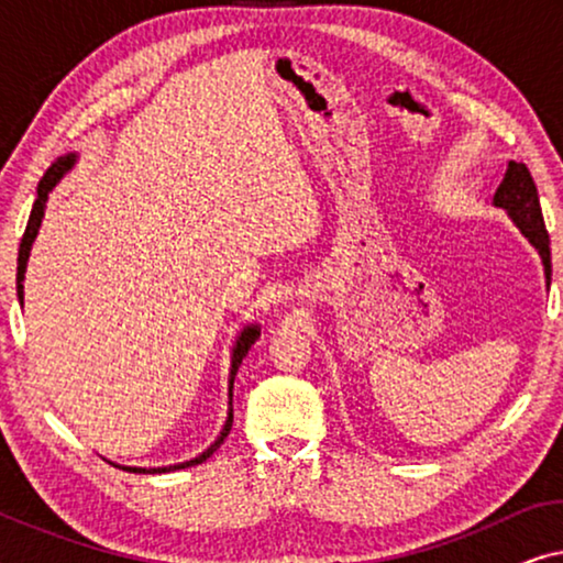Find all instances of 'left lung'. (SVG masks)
Wrapping results in <instances>:
<instances>
[{
	"mask_svg": "<svg viewBox=\"0 0 563 563\" xmlns=\"http://www.w3.org/2000/svg\"><path fill=\"white\" fill-rule=\"evenodd\" d=\"M495 207L510 214L515 225L520 228V233L528 238L530 245L541 253L545 284H551V241L549 230L543 225V212H541V199H538V189L533 176H530L526 164H507L505 179L495 191Z\"/></svg>",
	"mask_w": 563,
	"mask_h": 563,
	"instance_id": "left-lung-1",
	"label": "left lung"
}]
</instances>
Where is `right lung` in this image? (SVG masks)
Returning <instances> with one entry per match:
<instances>
[{"label":"right lung","mask_w":563,"mask_h":563,"mask_svg":"<svg viewBox=\"0 0 563 563\" xmlns=\"http://www.w3.org/2000/svg\"><path fill=\"white\" fill-rule=\"evenodd\" d=\"M76 164V153H68V156H60L53 161V164L48 166V172L43 174L41 184H37V199L33 205V212H30V220H27V228H25V235H22V243H20V253H18V299L22 302V282H25V268H27V258H30V249H33V241L37 235V230H41V222H43V214H45V202H48V195L53 191V187L64 179V176L71 172ZM261 335V328L258 325H245L241 330V335H238V341L233 345V358H230V410H228V420L225 426H222L218 441H214L210 449L199 453L197 459L191 461H184V464H174V466H158V468H141V466H118V468H125V472H133V474H166V472H176V468H187V466H197L202 464V461H207L212 456L214 451L220 449V443L225 441L230 428H233V382H235V374H238V366L243 364L245 353H249V349L253 343L258 341Z\"/></svg>","instance_id":"obj_1"}]
</instances>
